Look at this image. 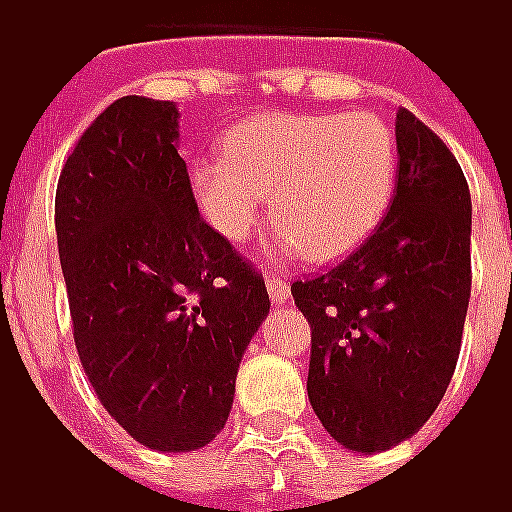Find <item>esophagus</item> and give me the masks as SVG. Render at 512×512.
Returning <instances> with one entry per match:
<instances>
[{"label":"esophagus","mask_w":512,"mask_h":512,"mask_svg":"<svg viewBox=\"0 0 512 512\" xmlns=\"http://www.w3.org/2000/svg\"><path fill=\"white\" fill-rule=\"evenodd\" d=\"M264 284H267V293H270V301L273 304H287L290 301V287H287V281L281 279V276H267L264 279Z\"/></svg>","instance_id":"esophagus-1"}]
</instances>
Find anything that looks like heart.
I'll list each match as a JSON object with an SVG mask.
<instances>
[{
    "label": "heart",
    "instance_id": "1",
    "mask_svg": "<svg viewBox=\"0 0 512 512\" xmlns=\"http://www.w3.org/2000/svg\"><path fill=\"white\" fill-rule=\"evenodd\" d=\"M208 225L233 245L262 222L267 194L284 228L281 259H344L389 211L397 185V143L372 112H287L233 126L222 157L191 171Z\"/></svg>",
    "mask_w": 512,
    "mask_h": 512
}]
</instances>
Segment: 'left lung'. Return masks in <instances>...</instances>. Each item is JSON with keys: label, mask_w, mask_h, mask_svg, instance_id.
Wrapping results in <instances>:
<instances>
[{"label": "left lung", "mask_w": 512, "mask_h": 512, "mask_svg": "<svg viewBox=\"0 0 512 512\" xmlns=\"http://www.w3.org/2000/svg\"><path fill=\"white\" fill-rule=\"evenodd\" d=\"M397 185L375 233L290 290L312 329L307 394L329 437L380 454L414 437L454 377L471 298V191L451 149L397 109Z\"/></svg>", "instance_id": "8db88e82"}]
</instances>
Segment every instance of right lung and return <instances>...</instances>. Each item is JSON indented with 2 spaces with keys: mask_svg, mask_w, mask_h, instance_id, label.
Returning <instances> with one entry per match:
<instances>
[{
  "mask_svg": "<svg viewBox=\"0 0 512 512\" xmlns=\"http://www.w3.org/2000/svg\"><path fill=\"white\" fill-rule=\"evenodd\" d=\"M177 146V104L126 95L81 135L56 191L78 358L123 431L160 454L225 428L270 312L262 276L200 219Z\"/></svg>",
  "mask_w": 512,
  "mask_h": 512,
  "instance_id": "right-lung-1",
  "label": "right lung"
}]
</instances>
